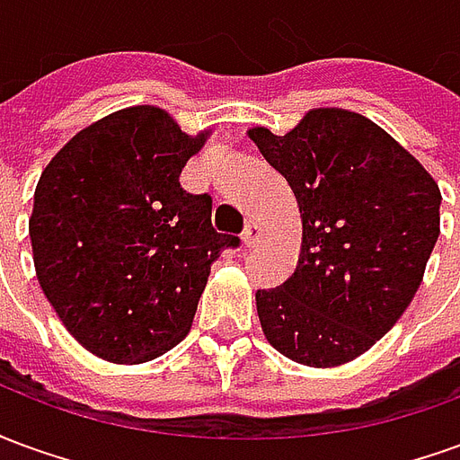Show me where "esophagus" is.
I'll use <instances>...</instances> for the list:
<instances>
[{"instance_id": "esophagus-1", "label": "esophagus", "mask_w": 460, "mask_h": 460, "mask_svg": "<svg viewBox=\"0 0 460 460\" xmlns=\"http://www.w3.org/2000/svg\"><path fill=\"white\" fill-rule=\"evenodd\" d=\"M243 246L246 249H253V246H259V239H261V226L256 224V221H249L246 224V229H243Z\"/></svg>"}]
</instances>
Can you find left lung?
Here are the masks:
<instances>
[{"instance_id":"8db88e82","label":"left lung","mask_w":460,"mask_h":460,"mask_svg":"<svg viewBox=\"0 0 460 460\" xmlns=\"http://www.w3.org/2000/svg\"><path fill=\"white\" fill-rule=\"evenodd\" d=\"M249 137L303 219L293 276L256 293L263 335L300 365H345L385 338L421 286L438 184L379 125L340 108L310 111L288 135Z\"/></svg>"}]
</instances>
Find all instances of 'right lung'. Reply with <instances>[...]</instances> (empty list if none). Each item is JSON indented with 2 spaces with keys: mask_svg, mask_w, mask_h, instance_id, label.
Returning a JSON list of instances; mask_svg holds the SVG:
<instances>
[{
  "mask_svg": "<svg viewBox=\"0 0 460 460\" xmlns=\"http://www.w3.org/2000/svg\"><path fill=\"white\" fill-rule=\"evenodd\" d=\"M204 140L135 105L88 125L41 172L29 219L36 276L66 330L108 362L180 345L211 263L241 243L211 226L209 194L180 184Z\"/></svg>",
  "mask_w": 460,
  "mask_h": 460,
  "instance_id": "add662e5",
  "label": "right lung"
}]
</instances>
